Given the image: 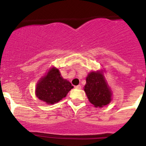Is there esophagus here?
<instances>
[{
    "label": "esophagus",
    "mask_w": 146,
    "mask_h": 146,
    "mask_svg": "<svg viewBox=\"0 0 146 146\" xmlns=\"http://www.w3.org/2000/svg\"><path fill=\"white\" fill-rule=\"evenodd\" d=\"M75 89H81V86H80V85H78V86H75Z\"/></svg>",
    "instance_id": "1"
}]
</instances>
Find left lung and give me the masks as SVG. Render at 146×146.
Returning <instances> with one entry per match:
<instances>
[{"label":"left lung","mask_w":146,"mask_h":146,"mask_svg":"<svg viewBox=\"0 0 146 146\" xmlns=\"http://www.w3.org/2000/svg\"><path fill=\"white\" fill-rule=\"evenodd\" d=\"M84 90L89 102L96 108H102L111 102V90L102 71L89 73Z\"/></svg>","instance_id":"1"}]
</instances>
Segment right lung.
I'll return each instance as SVG.
<instances>
[{"instance_id": "add662e5", "label": "right lung", "mask_w": 146, "mask_h": 146, "mask_svg": "<svg viewBox=\"0 0 146 146\" xmlns=\"http://www.w3.org/2000/svg\"><path fill=\"white\" fill-rule=\"evenodd\" d=\"M73 88L70 82L62 77L58 69L52 67L37 83L35 94L48 104H54L66 97Z\"/></svg>"}]
</instances>
